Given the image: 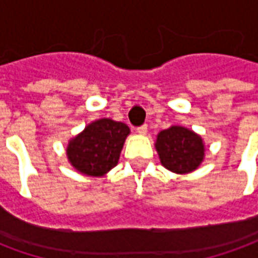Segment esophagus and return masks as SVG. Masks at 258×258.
<instances>
[{
  "label": "esophagus",
  "mask_w": 258,
  "mask_h": 258,
  "mask_svg": "<svg viewBox=\"0 0 258 258\" xmlns=\"http://www.w3.org/2000/svg\"><path fill=\"white\" fill-rule=\"evenodd\" d=\"M137 133L141 135H145L146 133H148V125H146V124H144V125L138 127V128H137Z\"/></svg>",
  "instance_id": "obj_1"
}]
</instances>
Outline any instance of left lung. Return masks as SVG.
I'll list each match as a JSON object with an SVG mask.
<instances>
[{
	"mask_svg": "<svg viewBox=\"0 0 258 258\" xmlns=\"http://www.w3.org/2000/svg\"><path fill=\"white\" fill-rule=\"evenodd\" d=\"M155 146L163 166L173 173L195 171L205 159L202 137L181 125H171L160 131Z\"/></svg>",
	"mask_w": 258,
	"mask_h": 258,
	"instance_id": "left-lung-1",
	"label": "left lung"
}]
</instances>
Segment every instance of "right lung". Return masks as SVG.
<instances>
[{
  "label": "right lung",
  "instance_id": "right-lung-1",
  "mask_svg": "<svg viewBox=\"0 0 258 258\" xmlns=\"http://www.w3.org/2000/svg\"><path fill=\"white\" fill-rule=\"evenodd\" d=\"M128 134V125L121 121L112 118L92 121L69 141L66 149L69 162L79 173L102 177L117 164Z\"/></svg>",
  "mask_w": 258,
  "mask_h": 258
}]
</instances>
